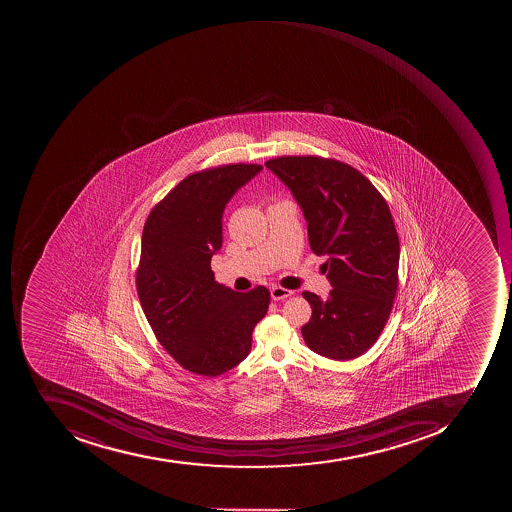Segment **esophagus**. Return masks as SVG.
Masks as SVG:
<instances>
[{
	"label": "esophagus",
	"mask_w": 512,
	"mask_h": 512,
	"mask_svg": "<svg viewBox=\"0 0 512 512\" xmlns=\"http://www.w3.org/2000/svg\"><path fill=\"white\" fill-rule=\"evenodd\" d=\"M294 292L289 291V289L281 288V286H275V288L271 289V297L272 300H284V298L291 297Z\"/></svg>",
	"instance_id": "1"
}]
</instances>
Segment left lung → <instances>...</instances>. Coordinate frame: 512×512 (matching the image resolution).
Listing matches in <instances>:
<instances>
[{
    "label": "left lung",
    "instance_id": "1",
    "mask_svg": "<svg viewBox=\"0 0 512 512\" xmlns=\"http://www.w3.org/2000/svg\"><path fill=\"white\" fill-rule=\"evenodd\" d=\"M300 204L314 254L332 291L303 292L312 317L301 328L311 351L332 360L365 354L385 329L398 288L400 241L388 203L355 167L314 155L266 161Z\"/></svg>",
    "mask_w": 512,
    "mask_h": 512
}]
</instances>
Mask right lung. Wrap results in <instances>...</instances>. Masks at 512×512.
I'll return each instance as SVG.
<instances>
[{
	"label": "right lung",
	"mask_w": 512,
	"mask_h": 512,
	"mask_svg": "<svg viewBox=\"0 0 512 512\" xmlns=\"http://www.w3.org/2000/svg\"><path fill=\"white\" fill-rule=\"evenodd\" d=\"M261 169L224 164L188 175L144 223L135 278L141 308L160 345L192 374L217 377L240 365L268 312L264 286L235 292L211 271L223 243L224 208Z\"/></svg>",
	"instance_id": "right-lung-1"
}]
</instances>
